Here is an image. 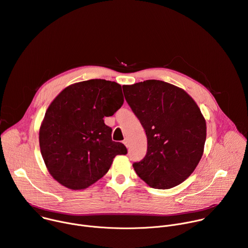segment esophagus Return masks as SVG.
<instances>
[{"instance_id": "obj_1", "label": "esophagus", "mask_w": 248, "mask_h": 248, "mask_svg": "<svg viewBox=\"0 0 248 248\" xmlns=\"http://www.w3.org/2000/svg\"><path fill=\"white\" fill-rule=\"evenodd\" d=\"M124 144L126 147H128V141H127V139H124Z\"/></svg>"}]
</instances>
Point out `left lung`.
Segmentation results:
<instances>
[{"instance_id":"obj_1","label":"left lung","mask_w":248,"mask_h":248,"mask_svg":"<svg viewBox=\"0 0 248 248\" xmlns=\"http://www.w3.org/2000/svg\"><path fill=\"white\" fill-rule=\"evenodd\" d=\"M124 98L147 136V153L133 164L141 180L157 189L185 182L204 151L206 122L182 88L150 79L124 85Z\"/></svg>"}]
</instances>
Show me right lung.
<instances>
[{
	"mask_svg": "<svg viewBox=\"0 0 248 248\" xmlns=\"http://www.w3.org/2000/svg\"><path fill=\"white\" fill-rule=\"evenodd\" d=\"M124 104L122 86L90 79L64 88L50 104L39 130L40 150L53 178L74 190L84 189L107 173L117 155L127 150L112 140L104 117Z\"/></svg>",
	"mask_w": 248,
	"mask_h": 248,
	"instance_id": "obj_1",
	"label": "right lung"
}]
</instances>
